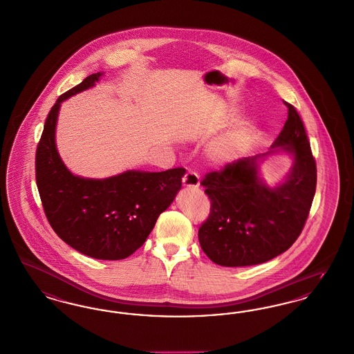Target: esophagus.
I'll return each instance as SVG.
<instances>
[{
  "label": "esophagus",
  "mask_w": 354,
  "mask_h": 354,
  "mask_svg": "<svg viewBox=\"0 0 354 354\" xmlns=\"http://www.w3.org/2000/svg\"><path fill=\"white\" fill-rule=\"evenodd\" d=\"M183 184L189 189H197L200 186V177L196 171L189 170L183 177Z\"/></svg>",
  "instance_id": "esophagus-1"
}]
</instances>
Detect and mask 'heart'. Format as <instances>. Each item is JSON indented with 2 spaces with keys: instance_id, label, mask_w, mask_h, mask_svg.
<instances>
[{
  "instance_id": "heart-1",
  "label": "heart",
  "mask_w": 354,
  "mask_h": 354,
  "mask_svg": "<svg viewBox=\"0 0 354 354\" xmlns=\"http://www.w3.org/2000/svg\"><path fill=\"white\" fill-rule=\"evenodd\" d=\"M231 152H232V144L230 140H222L221 142H218L214 149H213V157L216 158V161H226L230 157Z\"/></svg>"
}]
</instances>
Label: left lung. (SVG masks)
Listing matches in <instances>:
<instances>
[{
  "instance_id": "8db88e82",
  "label": "left lung",
  "mask_w": 354,
  "mask_h": 354,
  "mask_svg": "<svg viewBox=\"0 0 354 354\" xmlns=\"http://www.w3.org/2000/svg\"><path fill=\"white\" fill-rule=\"evenodd\" d=\"M288 119L267 153L245 157L207 173L201 185L210 198V214L201 225L203 252L223 267L271 261L292 246L304 229L316 192V161L301 118L292 104ZM277 150L292 153L294 165L280 185L270 188L257 161Z\"/></svg>"
}]
</instances>
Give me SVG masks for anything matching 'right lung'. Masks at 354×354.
Instances as JSON below:
<instances>
[{
  "mask_svg": "<svg viewBox=\"0 0 354 354\" xmlns=\"http://www.w3.org/2000/svg\"><path fill=\"white\" fill-rule=\"evenodd\" d=\"M102 75H88L50 109L37 147L35 180L47 221L63 242L95 259L120 261L144 245L181 189L186 170H127L93 180L66 168L55 147L61 103L95 86Z\"/></svg>",
  "mask_w": 354,
  "mask_h": 354,
  "instance_id": "right-lung-1",
  "label": "right lung"
}]
</instances>
